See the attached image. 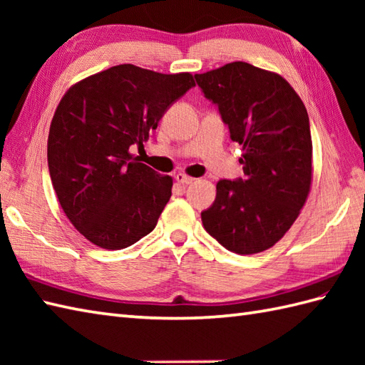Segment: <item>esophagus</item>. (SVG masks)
Segmentation results:
<instances>
[{
  "mask_svg": "<svg viewBox=\"0 0 365 365\" xmlns=\"http://www.w3.org/2000/svg\"><path fill=\"white\" fill-rule=\"evenodd\" d=\"M175 180L180 183V185H191L192 182H195V178L185 175L182 173H178V174H175Z\"/></svg>",
  "mask_w": 365,
  "mask_h": 365,
  "instance_id": "obj_1",
  "label": "esophagus"
}]
</instances>
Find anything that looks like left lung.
<instances>
[{"label": "left lung", "instance_id": "8db88e82", "mask_svg": "<svg viewBox=\"0 0 365 365\" xmlns=\"http://www.w3.org/2000/svg\"><path fill=\"white\" fill-rule=\"evenodd\" d=\"M218 106L230 139L243 145V177L222 178L202 216L226 250L257 254L284 237L298 218L312 180V139L299 96L282 76L247 63L195 75Z\"/></svg>", "mask_w": 365, "mask_h": 365}]
</instances>
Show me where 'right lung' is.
Wrapping results in <instances>:
<instances>
[{
    "label": "right lung",
    "instance_id": "obj_1",
    "mask_svg": "<svg viewBox=\"0 0 365 365\" xmlns=\"http://www.w3.org/2000/svg\"><path fill=\"white\" fill-rule=\"evenodd\" d=\"M190 73L114 66L76 83L53 115L48 170L71 222L103 250H123L155 229L173 178L130 153L173 103L195 88Z\"/></svg>",
    "mask_w": 365,
    "mask_h": 365
}]
</instances>
